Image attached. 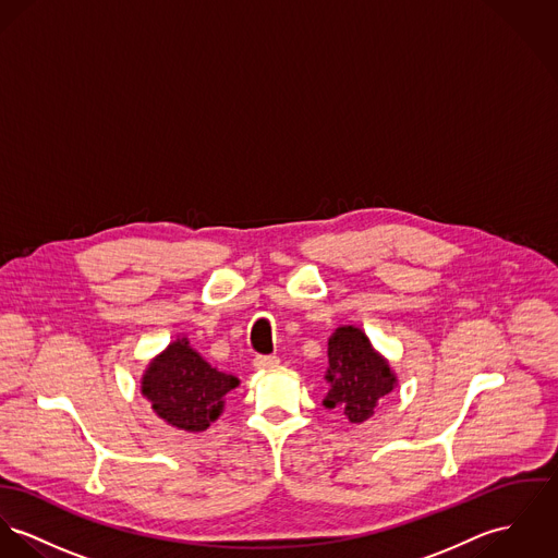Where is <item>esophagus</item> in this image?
<instances>
[{"label": "esophagus", "instance_id": "esophagus-1", "mask_svg": "<svg viewBox=\"0 0 558 558\" xmlns=\"http://www.w3.org/2000/svg\"><path fill=\"white\" fill-rule=\"evenodd\" d=\"M277 364H279L277 355H255L254 357L255 368H275Z\"/></svg>", "mask_w": 558, "mask_h": 558}]
</instances>
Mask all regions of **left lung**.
<instances>
[{
  "mask_svg": "<svg viewBox=\"0 0 558 558\" xmlns=\"http://www.w3.org/2000/svg\"><path fill=\"white\" fill-rule=\"evenodd\" d=\"M328 362L326 379L332 388L324 405L341 409L354 424L368 420L373 409L395 388L397 377L388 362L371 348L366 335L354 326H343L330 337Z\"/></svg>",
  "mask_w": 558,
  "mask_h": 558,
  "instance_id": "obj_1",
  "label": "left lung"
}]
</instances>
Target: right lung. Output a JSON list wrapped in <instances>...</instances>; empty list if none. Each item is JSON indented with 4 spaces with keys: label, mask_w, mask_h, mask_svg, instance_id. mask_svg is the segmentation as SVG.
Masks as SVG:
<instances>
[{
    "label": "right lung",
    "mask_w": 558,
    "mask_h": 558,
    "mask_svg": "<svg viewBox=\"0 0 558 558\" xmlns=\"http://www.w3.org/2000/svg\"><path fill=\"white\" fill-rule=\"evenodd\" d=\"M239 386L234 375L213 368L187 341L172 343L143 377V395L168 424L201 433L221 413L223 397Z\"/></svg>",
    "instance_id": "add662e5"
}]
</instances>
